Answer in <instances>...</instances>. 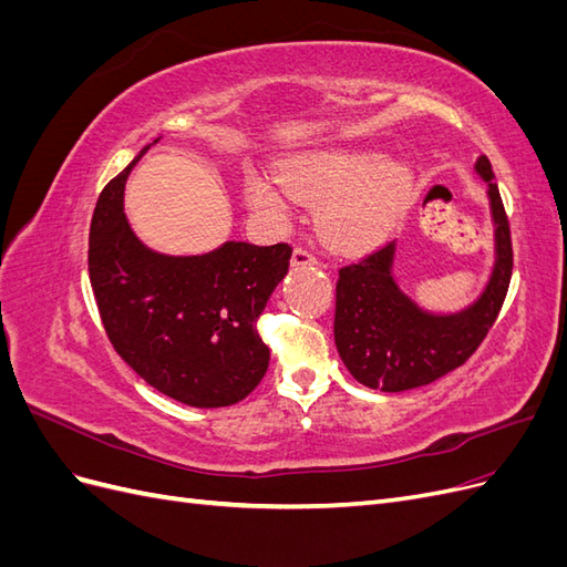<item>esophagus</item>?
I'll return each mask as SVG.
<instances>
[{
	"label": "esophagus",
	"mask_w": 567,
	"mask_h": 567,
	"mask_svg": "<svg viewBox=\"0 0 567 567\" xmlns=\"http://www.w3.org/2000/svg\"><path fill=\"white\" fill-rule=\"evenodd\" d=\"M293 265H296V267H307V265H317V257L312 255V250H310V248H305V246H298V248L293 250Z\"/></svg>",
	"instance_id": "34e87169"
}]
</instances>
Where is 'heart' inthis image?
<instances>
[{"label":"heart","instance_id":"b5f03b06","mask_svg":"<svg viewBox=\"0 0 567 567\" xmlns=\"http://www.w3.org/2000/svg\"><path fill=\"white\" fill-rule=\"evenodd\" d=\"M281 183L248 179L246 196L255 210L279 217L288 194L321 205L319 225L326 241L340 250L371 246L411 188V173L402 163H379V156L359 151H323L288 161Z\"/></svg>","mask_w":567,"mask_h":567}]
</instances>
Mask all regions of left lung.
<instances>
[{
    "instance_id": "left-lung-1",
    "label": "left lung",
    "mask_w": 567,
    "mask_h": 567,
    "mask_svg": "<svg viewBox=\"0 0 567 567\" xmlns=\"http://www.w3.org/2000/svg\"><path fill=\"white\" fill-rule=\"evenodd\" d=\"M477 175L489 184L496 225V265L483 298L450 317L425 315L392 279L394 244L340 267L336 286V348L354 379L373 390L402 392L442 379L466 364L502 312L513 274L511 227L494 184L492 163L480 156Z\"/></svg>"
}]
</instances>
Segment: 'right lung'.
I'll list each match as a JSON object with an SVG mask.
<instances>
[{
  "label": "right lung",
  "mask_w": 567,
  "mask_h": 567,
  "mask_svg": "<svg viewBox=\"0 0 567 567\" xmlns=\"http://www.w3.org/2000/svg\"><path fill=\"white\" fill-rule=\"evenodd\" d=\"M142 153L104 186L92 215L87 262L101 323L115 352L167 398L200 409L236 404L267 373L257 319L293 248L229 241L194 257L148 250L123 213L125 179Z\"/></svg>",
  "instance_id": "right-lung-1"
}]
</instances>
